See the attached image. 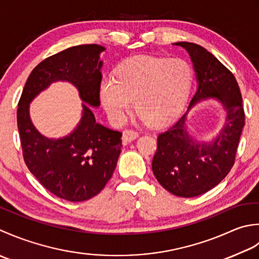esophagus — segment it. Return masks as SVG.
<instances>
[{
	"mask_svg": "<svg viewBox=\"0 0 259 259\" xmlns=\"http://www.w3.org/2000/svg\"><path fill=\"white\" fill-rule=\"evenodd\" d=\"M139 136V133L134 130H125L123 132V143L127 144L130 142L134 141L136 137Z\"/></svg>",
	"mask_w": 259,
	"mask_h": 259,
	"instance_id": "esophagus-1",
	"label": "esophagus"
}]
</instances>
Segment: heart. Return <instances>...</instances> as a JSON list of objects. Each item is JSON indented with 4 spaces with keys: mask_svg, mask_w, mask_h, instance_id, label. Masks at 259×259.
Listing matches in <instances>:
<instances>
[{
    "mask_svg": "<svg viewBox=\"0 0 259 259\" xmlns=\"http://www.w3.org/2000/svg\"><path fill=\"white\" fill-rule=\"evenodd\" d=\"M192 72L187 61L137 57L122 63L115 78H104L99 98L115 123H122L132 107L147 124L161 125L178 114L187 100Z\"/></svg>",
    "mask_w": 259,
    "mask_h": 259,
    "instance_id": "heart-1",
    "label": "heart"
}]
</instances>
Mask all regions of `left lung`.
Masks as SVG:
<instances>
[{
  "label": "left lung",
  "instance_id": "left-lung-1",
  "mask_svg": "<svg viewBox=\"0 0 259 259\" xmlns=\"http://www.w3.org/2000/svg\"><path fill=\"white\" fill-rule=\"evenodd\" d=\"M173 45L188 51L198 87L188 112L157 136L152 170L156 180L168 192L191 198L214 188L231 170L245 125V113L235 76L217 58L203 47L191 42ZM209 98L218 100L224 106L225 123L214 139L199 142L186 131V115L194 104Z\"/></svg>",
  "mask_w": 259,
  "mask_h": 259
}]
</instances>
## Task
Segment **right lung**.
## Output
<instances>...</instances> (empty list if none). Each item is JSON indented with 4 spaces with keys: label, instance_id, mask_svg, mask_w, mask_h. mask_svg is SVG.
<instances>
[{
    "label": "right lung",
    "instance_id": "1",
    "mask_svg": "<svg viewBox=\"0 0 259 259\" xmlns=\"http://www.w3.org/2000/svg\"><path fill=\"white\" fill-rule=\"evenodd\" d=\"M103 51L99 45H82L47 58L30 73L18 104V128L26 166L52 194L72 202L85 201L102 191L122 149V133L98 124L89 107L100 105ZM56 81H68L78 89L83 113L70 135L49 139L34 127L29 103Z\"/></svg>",
    "mask_w": 259,
    "mask_h": 259
}]
</instances>
